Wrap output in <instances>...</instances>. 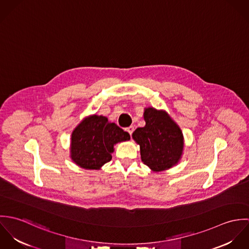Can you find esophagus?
I'll list each match as a JSON object with an SVG mask.
<instances>
[{
	"label": "esophagus",
	"mask_w": 249,
	"mask_h": 249,
	"mask_svg": "<svg viewBox=\"0 0 249 249\" xmlns=\"http://www.w3.org/2000/svg\"><path fill=\"white\" fill-rule=\"evenodd\" d=\"M129 134H130V136H131V134H132V132L134 131V126H132V125H130L129 127H127L126 129H125Z\"/></svg>",
	"instance_id": "34e87169"
}]
</instances>
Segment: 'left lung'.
I'll list each match as a JSON object with an SVG mask.
<instances>
[{
  "instance_id": "1",
  "label": "left lung",
  "mask_w": 249,
  "mask_h": 249,
  "mask_svg": "<svg viewBox=\"0 0 249 249\" xmlns=\"http://www.w3.org/2000/svg\"><path fill=\"white\" fill-rule=\"evenodd\" d=\"M145 125L132 134L140 145L141 159L153 172H162L177 165L183 152L182 131L170 115L153 107L144 108Z\"/></svg>"
}]
</instances>
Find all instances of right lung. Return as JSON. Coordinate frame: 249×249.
Masks as SVG:
<instances>
[{
    "instance_id": "add662e5",
    "label": "right lung",
    "mask_w": 249,
    "mask_h": 249,
    "mask_svg": "<svg viewBox=\"0 0 249 249\" xmlns=\"http://www.w3.org/2000/svg\"><path fill=\"white\" fill-rule=\"evenodd\" d=\"M130 135L107 117L93 115L85 118L73 129L71 138V158L86 170H100L112 159L117 142L128 141Z\"/></svg>"
}]
</instances>
